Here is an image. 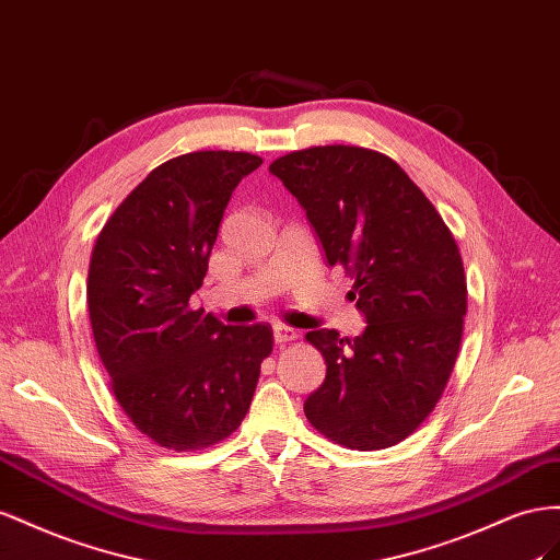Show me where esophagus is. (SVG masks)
<instances>
[{
    "instance_id": "obj_1",
    "label": "esophagus",
    "mask_w": 560,
    "mask_h": 560,
    "mask_svg": "<svg viewBox=\"0 0 560 560\" xmlns=\"http://www.w3.org/2000/svg\"><path fill=\"white\" fill-rule=\"evenodd\" d=\"M295 338H298V330H293V328H289V326H281V324L275 326V342H277V345L293 342Z\"/></svg>"
}]
</instances>
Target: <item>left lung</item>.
Wrapping results in <instances>:
<instances>
[{
  "label": "left lung",
  "instance_id": "left-lung-1",
  "mask_svg": "<svg viewBox=\"0 0 560 560\" xmlns=\"http://www.w3.org/2000/svg\"><path fill=\"white\" fill-rule=\"evenodd\" d=\"M269 173L305 209L328 265L354 279L365 316L354 340L307 332L326 359L307 420L345 448H389L424 422L453 373L467 314L459 248L422 189L380 152L310 148L279 156Z\"/></svg>",
  "mask_w": 560,
  "mask_h": 560
}]
</instances>
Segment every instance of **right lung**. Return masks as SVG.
<instances>
[{
  "label": "right lung",
  "mask_w": 560,
  "mask_h": 560,
  "mask_svg": "<svg viewBox=\"0 0 560 560\" xmlns=\"http://www.w3.org/2000/svg\"><path fill=\"white\" fill-rule=\"evenodd\" d=\"M262 164L248 152L168 159L105 222L86 302L121 410L168 451H201L242 424L271 351V328L225 326L191 310L234 187Z\"/></svg>",
  "instance_id": "obj_1"
}]
</instances>
